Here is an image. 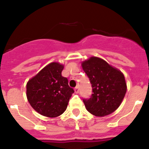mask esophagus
<instances>
[{
  "mask_svg": "<svg viewBox=\"0 0 149 149\" xmlns=\"http://www.w3.org/2000/svg\"><path fill=\"white\" fill-rule=\"evenodd\" d=\"M74 92H75V93H79V88L77 87V86H76L75 88H74Z\"/></svg>",
  "mask_w": 149,
  "mask_h": 149,
  "instance_id": "esophagus-1",
  "label": "esophagus"
}]
</instances>
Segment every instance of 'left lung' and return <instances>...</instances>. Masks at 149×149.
I'll return each instance as SVG.
<instances>
[{"mask_svg":"<svg viewBox=\"0 0 149 149\" xmlns=\"http://www.w3.org/2000/svg\"><path fill=\"white\" fill-rule=\"evenodd\" d=\"M82 68L90 81L93 94L83 99L86 110L96 116H104L115 111L127 91L124 74L105 60L92 56L82 63Z\"/></svg>","mask_w":149,"mask_h":149,"instance_id":"8db88e82","label":"left lung"}]
</instances>
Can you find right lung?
<instances>
[{"mask_svg": "<svg viewBox=\"0 0 149 149\" xmlns=\"http://www.w3.org/2000/svg\"><path fill=\"white\" fill-rule=\"evenodd\" d=\"M63 66L51 63L27 84V98L33 108L41 115L57 117L66 110L74 89L68 79L62 76Z\"/></svg>", "mask_w": 149, "mask_h": 149, "instance_id": "add662e5", "label": "right lung"}]
</instances>
